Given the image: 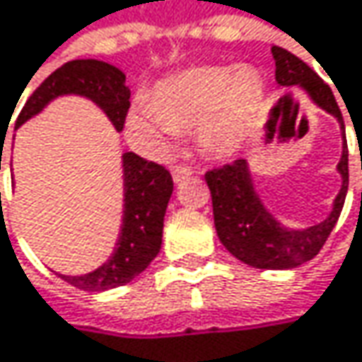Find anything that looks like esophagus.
Returning a JSON list of instances; mask_svg holds the SVG:
<instances>
[{
	"label": "esophagus",
	"instance_id": "esophagus-1",
	"mask_svg": "<svg viewBox=\"0 0 362 362\" xmlns=\"http://www.w3.org/2000/svg\"><path fill=\"white\" fill-rule=\"evenodd\" d=\"M192 174V170L188 168V165H184V163H176V165H172V176H174V182H182L184 178H188Z\"/></svg>",
	"mask_w": 362,
	"mask_h": 362
}]
</instances>
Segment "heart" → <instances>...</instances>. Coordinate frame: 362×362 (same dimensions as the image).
Returning a JSON list of instances; mask_svg holds the SVG:
<instances>
[{
  "label": "heart",
  "instance_id": "obj_1",
  "mask_svg": "<svg viewBox=\"0 0 362 362\" xmlns=\"http://www.w3.org/2000/svg\"><path fill=\"white\" fill-rule=\"evenodd\" d=\"M265 103V83L252 68L201 66L159 83L128 115V134L165 151L178 132H197L201 151L230 159L245 147Z\"/></svg>",
  "mask_w": 362,
  "mask_h": 362
}]
</instances>
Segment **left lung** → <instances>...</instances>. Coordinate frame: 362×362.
<instances>
[{"mask_svg":"<svg viewBox=\"0 0 362 362\" xmlns=\"http://www.w3.org/2000/svg\"><path fill=\"white\" fill-rule=\"evenodd\" d=\"M272 53L276 59V83L281 86H303L321 110L336 115L340 122L344 148L342 159L338 163V172L342 174V188L334 201L332 214L325 221L307 230L281 228L274 219V215L263 207L259 194L255 192L247 159H236L232 163L209 170L205 174V180L211 190L215 230L221 245L238 261L250 267L292 269L311 261L321 250L342 214L348 192V147L342 112L336 103L332 88L294 53L278 45L272 47Z\"/></svg>","mask_w":362,"mask_h":362,"instance_id":"left-lung-1","label":"left lung"}]
</instances>
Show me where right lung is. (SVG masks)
Segmentation results:
<instances>
[{"label": "right lung", "mask_w": 362, "mask_h": 362, "mask_svg": "<svg viewBox=\"0 0 362 362\" xmlns=\"http://www.w3.org/2000/svg\"><path fill=\"white\" fill-rule=\"evenodd\" d=\"M59 95L88 97L107 114L115 130L124 128L130 107V90L126 86V76L115 66L99 59H72L49 74L24 103L22 112L18 114L16 128L22 126L28 117L39 114L51 99ZM6 132L8 128L0 132L1 141L6 139ZM1 151H4V143H1ZM122 168H124V217H122V232L114 255L107 259V263H103L99 269L90 274L59 276L81 290L101 292L132 281L139 274L147 269L148 263L157 257L161 248L163 215L174 190L172 174L163 165L147 161L136 153H124Z\"/></svg>", "instance_id": "right-lung-1"}]
</instances>
